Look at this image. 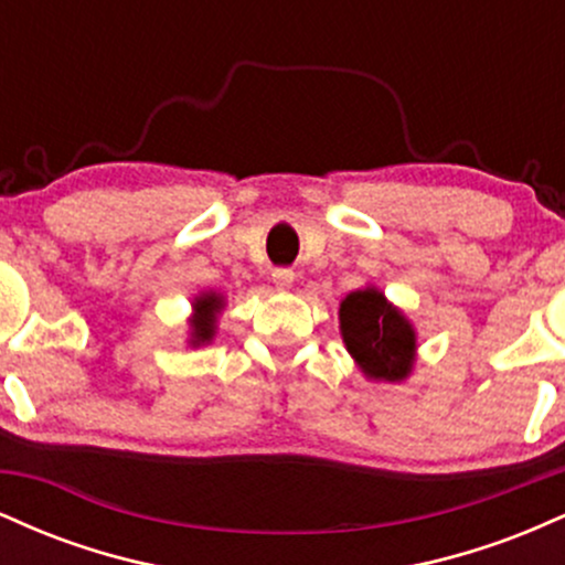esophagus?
Masks as SVG:
<instances>
[{
  "label": "esophagus",
  "instance_id": "1",
  "mask_svg": "<svg viewBox=\"0 0 565 565\" xmlns=\"http://www.w3.org/2000/svg\"><path fill=\"white\" fill-rule=\"evenodd\" d=\"M274 284L278 291H289L291 284H295V270L289 268H276L274 270Z\"/></svg>",
  "mask_w": 565,
  "mask_h": 565
}]
</instances>
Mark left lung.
I'll return each instance as SVG.
<instances>
[{
	"label": "left lung",
	"mask_w": 565,
	"mask_h": 565,
	"mask_svg": "<svg viewBox=\"0 0 565 565\" xmlns=\"http://www.w3.org/2000/svg\"><path fill=\"white\" fill-rule=\"evenodd\" d=\"M340 332L369 380L401 382L412 374L417 332L377 287L350 291L340 302Z\"/></svg>",
	"instance_id": "left-lung-1"
}]
</instances>
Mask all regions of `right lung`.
<instances>
[{
  "instance_id": "obj_1",
  "label": "right lung",
  "mask_w": 565,
  "mask_h": 565,
  "mask_svg": "<svg viewBox=\"0 0 565 565\" xmlns=\"http://www.w3.org/2000/svg\"><path fill=\"white\" fill-rule=\"evenodd\" d=\"M223 297L215 295V291H206L193 300V319H191V345L199 348L204 342H210L215 337V323H217V313L223 310Z\"/></svg>"
}]
</instances>
